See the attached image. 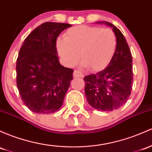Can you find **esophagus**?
Segmentation results:
<instances>
[{"label": "esophagus", "mask_w": 152, "mask_h": 152, "mask_svg": "<svg viewBox=\"0 0 152 152\" xmlns=\"http://www.w3.org/2000/svg\"><path fill=\"white\" fill-rule=\"evenodd\" d=\"M73 77L76 78V77H80V78H84V75L82 73L80 72L79 71H74V72H73Z\"/></svg>", "instance_id": "34e87169"}]
</instances>
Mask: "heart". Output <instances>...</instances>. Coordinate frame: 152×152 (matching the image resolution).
Listing matches in <instances>:
<instances>
[{
    "mask_svg": "<svg viewBox=\"0 0 152 152\" xmlns=\"http://www.w3.org/2000/svg\"><path fill=\"white\" fill-rule=\"evenodd\" d=\"M56 47L66 66H73L80 60L91 71L104 69L115 53L117 37L113 30L96 26H77L58 38Z\"/></svg>",
    "mask_w": 152,
    "mask_h": 152,
    "instance_id": "heart-1",
    "label": "heart"
}]
</instances>
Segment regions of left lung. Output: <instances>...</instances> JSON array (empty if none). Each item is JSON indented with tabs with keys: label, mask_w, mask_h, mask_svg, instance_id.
Returning <instances> with one entry per match:
<instances>
[{
	"label": "left lung",
	"mask_w": 152,
	"mask_h": 152,
	"mask_svg": "<svg viewBox=\"0 0 152 152\" xmlns=\"http://www.w3.org/2000/svg\"><path fill=\"white\" fill-rule=\"evenodd\" d=\"M113 28L117 37V48L108 66L96 74L84 78L88 103L100 111H113L126 102L133 82L132 55L119 29L107 21H97Z\"/></svg>",
	"instance_id": "left-lung-1"
}]
</instances>
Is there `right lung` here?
I'll use <instances>...</instances> for the list:
<instances>
[{
  "instance_id": "add662e5",
  "label": "right lung",
  "mask_w": 152,
  "mask_h": 152,
  "mask_svg": "<svg viewBox=\"0 0 152 152\" xmlns=\"http://www.w3.org/2000/svg\"><path fill=\"white\" fill-rule=\"evenodd\" d=\"M72 25L45 22L24 39L16 61V84L25 105L38 114H50L62 106L73 70L59 62L56 43Z\"/></svg>"
}]
</instances>
